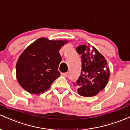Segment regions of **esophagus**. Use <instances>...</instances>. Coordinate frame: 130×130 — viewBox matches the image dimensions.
<instances>
[{"label": "esophagus", "instance_id": "esophagus-1", "mask_svg": "<svg viewBox=\"0 0 130 130\" xmlns=\"http://www.w3.org/2000/svg\"><path fill=\"white\" fill-rule=\"evenodd\" d=\"M68 74H69V73L68 72H65V73H62L61 74V75L63 77H67L68 76Z\"/></svg>", "mask_w": 130, "mask_h": 130}]
</instances>
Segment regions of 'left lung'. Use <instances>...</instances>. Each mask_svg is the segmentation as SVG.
<instances>
[{
    "label": "left lung",
    "mask_w": 130,
    "mask_h": 130,
    "mask_svg": "<svg viewBox=\"0 0 130 130\" xmlns=\"http://www.w3.org/2000/svg\"><path fill=\"white\" fill-rule=\"evenodd\" d=\"M81 55L80 76L74 83L80 95L93 96L104 88L110 75L107 61L95 48L80 45L75 49Z\"/></svg>",
    "instance_id": "left-lung-1"
}]
</instances>
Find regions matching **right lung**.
I'll use <instances>...</instances> for the list:
<instances>
[{"label": "right lung", "instance_id": "right-lung-1", "mask_svg": "<svg viewBox=\"0 0 130 130\" xmlns=\"http://www.w3.org/2000/svg\"><path fill=\"white\" fill-rule=\"evenodd\" d=\"M65 43L40 38L23 52L17 61L16 71L18 83L24 90L32 94L43 93L60 76L59 51Z\"/></svg>", "mask_w": 130, "mask_h": 130}]
</instances>
